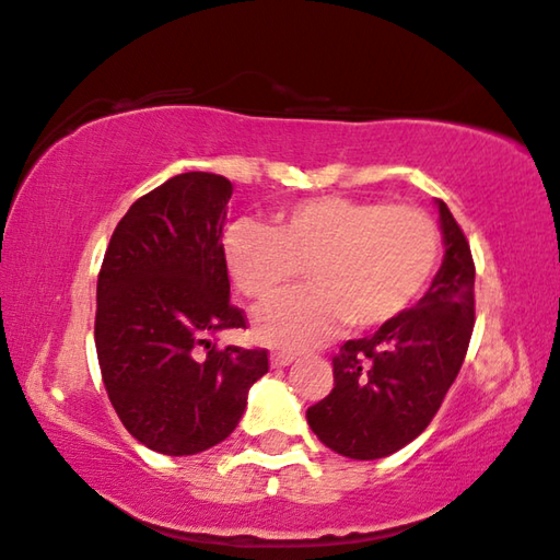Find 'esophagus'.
Returning a JSON list of instances; mask_svg holds the SVG:
<instances>
[{"label": "esophagus", "instance_id": "esophagus-1", "mask_svg": "<svg viewBox=\"0 0 560 560\" xmlns=\"http://www.w3.org/2000/svg\"><path fill=\"white\" fill-rule=\"evenodd\" d=\"M296 360V354L291 352H271V366H287Z\"/></svg>", "mask_w": 560, "mask_h": 560}]
</instances>
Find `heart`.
Listing matches in <instances>:
<instances>
[{
  "label": "heart",
  "instance_id": "1",
  "mask_svg": "<svg viewBox=\"0 0 560 560\" xmlns=\"http://www.w3.org/2000/svg\"><path fill=\"white\" fill-rule=\"evenodd\" d=\"M223 261L241 294L271 302L299 279L312 287L256 314L254 331L277 347H312L341 322L377 329L410 312L440 264V229L417 206L316 196L273 213L269 229L238 221Z\"/></svg>",
  "mask_w": 560,
  "mask_h": 560
}]
</instances>
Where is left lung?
<instances>
[{"instance_id":"8db88e82","label":"left lung","mask_w":560,"mask_h":560,"mask_svg":"<svg viewBox=\"0 0 560 560\" xmlns=\"http://www.w3.org/2000/svg\"><path fill=\"white\" fill-rule=\"evenodd\" d=\"M445 258L410 312L334 357V389L306 410L324 445L377 460L410 445L460 372L475 324V264L463 229L438 200Z\"/></svg>"}]
</instances>
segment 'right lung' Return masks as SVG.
Listing matches in <instances>:
<instances>
[{
    "instance_id": "right-lung-1",
    "label": "right lung",
    "mask_w": 560,
    "mask_h": 560,
    "mask_svg": "<svg viewBox=\"0 0 560 560\" xmlns=\"http://www.w3.org/2000/svg\"><path fill=\"white\" fill-rule=\"evenodd\" d=\"M233 194L215 173H180L130 206L97 277L95 347L125 430L163 455L226 440L248 389L269 372L266 349L213 345L246 329L231 304L223 223Z\"/></svg>"
}]
</instances>
